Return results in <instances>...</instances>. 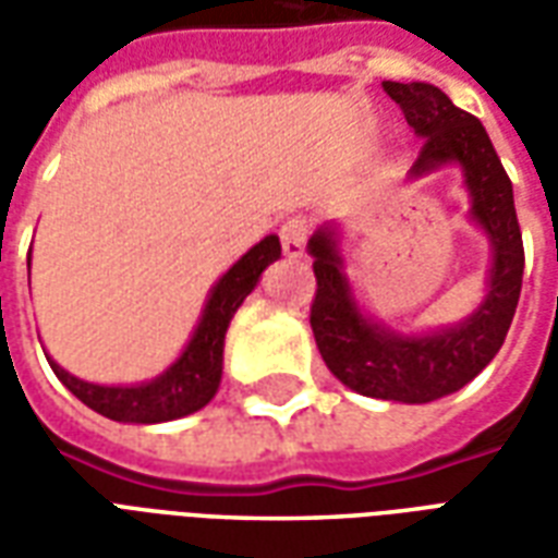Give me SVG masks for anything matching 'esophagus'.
Segmentation results:
<instances>
[{
  "label": "esophagus",
  "mask_w": 558,
  "mask_h": 558,
  "mask_svg": "<svg viewBox=\"0 0 558 558\" xmlns=\"http://www.w3.org/2000/svg\"><path fill=\"white\" fill-rule=\"evenodd\" d=\"M280 247L287 256H302L304 244H307V235H311V227L304 218H290L280 223Z\"/></svg>",
  "instance_id": "34e87169"
}]
</instances>
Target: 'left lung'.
<instances>
[{"label": "left lung", "instance_id": "left-lung-1", "mask_svg": "<svg viewBox=\"0 0 558 558\" xmlns=\"http://www.w3.org/2000/svg\"><path fill=\"white\" fill-rule=\"evenodd\" d=\"M383 89L400 104L407 122L424 137L412 172H427L457 160L472 191V218L493 244L490 292L463 326L424 338H398L367 323L355 307L350 280L328 232L311 239L316 292L311 328L328 371L359 395L400 403H430L445 398L493 362L514 319L523 287V235L517 223L514 191L478 119L448 101L430 83H395Z\"/></svg>", "mask_w": 558, "mask_h": 558}]
</instances>
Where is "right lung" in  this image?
Segmentation results:
<instances>
[{"label":"right lung","mask_w":558,"mask_h":558,"mask_svg":"<svg viewBox=\"0 0 558 558\" xmlns=\"http://www.w3.org/2000/svg\"><path fill=\"white\" fill-rule=\"evenodd\" d=\"M280 256L278 235H268L263 242L251 247L235 266L218 280L211 290L203 319L196 326L194 338L182 352V359L172 364L170 371L158 376L155 383L131 388H107L83 383L77 376L62 371L59 364L50 362L53 374L62 379V386L83 400L89 410L101 412L104 418L125 421V424H158L172 421L203 410L208 400L215 398L220 386V371H223V335L230 328L232 314L239 304L251 295L256 280L263 275L268 263Z\"/></svg>","instance_id":"1"}]
</instances>
